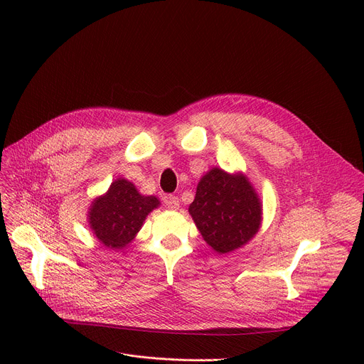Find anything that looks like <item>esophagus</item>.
Masks as SVG:
<instances>
[{
    "label": "esophagus",
    "instance_id": "34e87169",
    "mask_svg": "<svg viewBox=\"0 0 364 364\" xmlns=\"http://www.w3.org/2000/svg\"><path fill=\"white\" fill-rule=\"evenodd\" d=\"M164 203L168 209H178L180 206V200L177 196H172V195H166L164 196Z\"/></svg>",
    "mask_w": 364,
    "mask_h": 364
}]
</instances>
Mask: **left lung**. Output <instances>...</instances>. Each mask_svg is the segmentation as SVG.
<instances>
[{
    "label": "left lung",
    "instance_id": "left-lung-1",
    "mask_svg": "<svg viewBox=\"0 0 364 364\" xmlns=\"http://www.w3.org/2000/svg\"><path fill=\"white\" fill-rule=\"evenodd\" d=\"M188 214L203 240L223 255L254 239L262 221V203L243 172L228 174L215 166L198 183Z\"/></svg>",
    "mask_w": 364,
    "mask_h": 364
}]
</instances>
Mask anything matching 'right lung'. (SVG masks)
<instances>
[{"label":"right lung","mask_w":364,"mask_h":364,"mask_svg":"<svg viewBox=\"0 0 364 364\" xmlns=\"http://www.w3.org/2000/svg\"><path fill=\"white\" fill-rule=\"evenodd\" d=\"M161 205L156 196H144L131 181L119 177L88 209V225L103 246L113 251L127 247L146 220Z\"/></svg>","instance_id":"1"}]
</instances>
